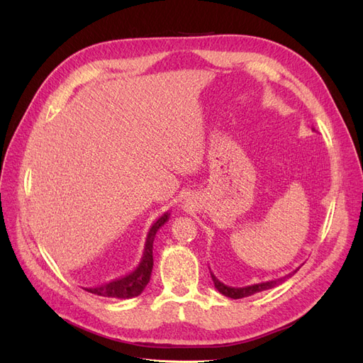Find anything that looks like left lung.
I'll return each mask as SVG.
<instances>
[{
	"label": "left lung",
	"instance_id": "8db88e82",
	"mask_svg": "<svg viewBox=\"0 0 363 363\" xmlns=\"http://www.w3.org/2000/svg\"><path fill=\"white\" fill-rule=\"evenodd\" d=\"M298 271V268H296L294 272L288 274V276L284 277H280V279H276V280H269V281H263V283H256V284H250V286H242V288H233V286H227V284H224L221 280H218L215 274L211 271V276H212V280H213V284L215 288L221 292L223 295L228 296V298H233V300H238V298H244V296H250V295H255L257 292H262V291H268V289H272L279 286V284H281L284 280L289 279L291 276H294V274Z\"/></svg>",
	"mask_w": 363,
	"mask_h": 363
}]
</instances>
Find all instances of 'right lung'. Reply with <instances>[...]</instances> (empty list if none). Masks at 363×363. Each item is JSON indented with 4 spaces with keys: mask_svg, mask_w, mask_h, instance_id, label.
<instances>
[{
    "mask_svg": "<svg viewBox=\"0 0 363 363\" xmlns=\"http://www.w3.org/2000/svg\"><path fill=\"white\" fill-rule=\"evenodd\" d=\"M169 212L163 213L157 221L151 225L150 232L145 239V247H144V255H142V259L139 262V265L136 267L135 271H131L127 276L121 277L118 280L108 281L106 284H101V286L96 288H89L86 289L87 292L100 295V296H108V298H133V296H138L142 294V291L145 289V286L150 281L151 277V271H152V242H155V238L157 230L164 225V223H168L169 219Z\"/></svg>",
    "mask_w": 363,
    "mask_h": 363,
    "instance_id": "1",
    "label": "right lung"
}]
</instances>
